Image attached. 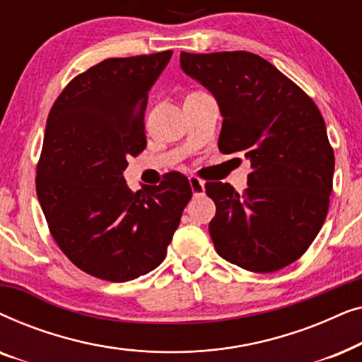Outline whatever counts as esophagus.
Listing matches in <instances>:
<instances>
[{"mask_svg": "<svg viewBox=\"0 0 362 362\" xmlns=\"http://www.w3.org/2000/svg\"><path fill=\"white\" fill-rule=\"evenodd\" d=\"M189 185H191L192 194H194V196L204 194V182H202V181L199 180V177L191 176V177H189Z\"/></svg>", "mask_w": 362, "mask_h": 362, "instance_id": "34e87169", "label": "esophagus"}]
</instances>
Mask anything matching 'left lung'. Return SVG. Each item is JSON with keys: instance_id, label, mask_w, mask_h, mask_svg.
I'll list each match as a JSON object with an SVG mask.
<instances>
[{"instance_id": "left-lung-1", "label": "left lung", "mask_w": 362, "mask_h": 362, "mask_svg": "<svg viewBox=\"0 0 362 362\" xmlns=\"http://www.w3.org/2000/svg\"><path fill=\"white\" fill-rule=\"evenodd\" d=\"M180 57L182 72L217 100L221 153H240L252 168L242 194L229 182H206L217 254L257 274L293 264L318 235L333 191L334 153L318 107L257 54Z\"/></svg>"}]
</instances>
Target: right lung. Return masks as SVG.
<instances>
[{
    "mask_svg": "<svg viewBox=\"0 0 362 362\" xmlns=\"http://www.w3.org/2000/svg\"><path fill=\"white\" fill-rule=\"evenodd\" d=\"M173 51L105 59L74 77L47 117L36 191L49 230L74 265L108 281L155 270L192 196L166 173L133 192L123 171L145 150L148 92Z\"/></svg>",
    "mask_w": 362,
    "mask_h": 362,
    "instance_id": "right-lung-1",
    "label": "right lung"
}]
</instances>
